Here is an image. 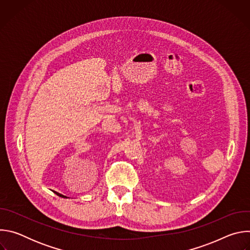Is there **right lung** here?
Masks as SVG:
<instances>
[{
	"mask_svg": "<svg viewBox=\"0 0 250 250\" xmlns=\"http://www.w3.org/2000/svg\"><path fill=\"white\" fill-rule=\"evenodd\" d=\"M53 192H54V193H55L57 196H59V197H61V198H67L66 196H64V195H61L60 193H57V192H55V191H53Z\"/></svg>",
	"mask_w": 250,
	"mask_h": 250,
	"instance_id": "add662e5",
	"label": "right lung"
}]
</instances>
